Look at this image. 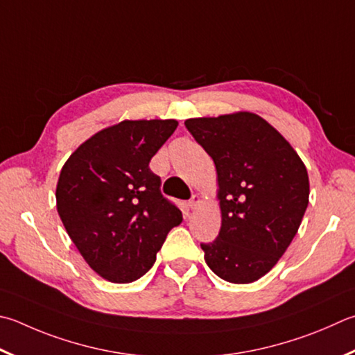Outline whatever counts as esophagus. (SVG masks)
Wrapping results in <instances>:
<instances>
[{
    "mask_svg": "<svg viewBox=\"0 0 355 355\" xmlns=\"http://www.w3.org/2000/svg\"><path fill=\"white\" fill-rule=\"evenodd\" d=\"M200 203H202V197H200V196H192V198L189 200L188 205H189L191 209H196Z\"/></svg>",
    "mask_w": 355,
    "mask_h": 355,
    "instance_id": "1",
    "label": "esophagus"
}]
</instances>
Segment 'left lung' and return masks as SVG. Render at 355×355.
<instances>
[{"mask_svg": "<svg viewBox=\"0 0 355 355\" xmlns=\"http://www.w3.org/2000/svg\"><path fill=\"white\" fill-rule=\"evenodd\" d=\"M184 125L212 158L222 227L202 243L218 278L250 284L286 253L309 205V175L288 141L251 112L186 119Z\"/></svg>", "mask_w": 355, "mask_h": 355, "instance_id": "left-lung-1", "label": "left lung"}]
</instances>
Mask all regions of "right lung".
Listing matches in <instances>:
<instances>
[{"label":"right lung","mask_w":355,"mask_h":355,"mask_svg":"<svg viewBox=\"0 0 355 355\" xmlns=\"http://www.w3.org/2000/svg\"><path fill=\"white\" fill-rule=\"evenodd\" d=\"M177 125L175 119H124L94 133L63 164L57 212L101 278L139 279L167 233L182 223V211L161 196V180L149 167Z\"/></svg>","instance_id":"right-lung-1"}]
</instances>
